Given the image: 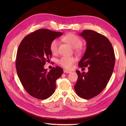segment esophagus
<instances>
[{
  "label": "esophagus",
  "mask_w": 126,
  "mask_h": 126,
  "mask_svg": "<svg viewBox=\"0 0 126 126\" xmlns=\"http://www.w3.org/2000/svg\"><path fill=\"white\" fill-rule=\"evenodd\" d=\"M72 72L67 71V70H64V73H71Z\"/></svg>",
  "instance_id": "esophagus-1"
}]
</instances>
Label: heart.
<instances>
[{"label":"heart","mask_w":126,"mask_h":126,"mask_svg":"<svg viewBox=\"0 0 126 126\" xmlns=\"http://www.w3.org/2000/svg\"><path fill=\"white\" fill-rule=\"evenodd\" d=\"M63 40L73 48H78L82 45V41L80 38L73 33H68L65 34L63 37ZM58 46V40L57 39L53 40L50 42L49 49L53 54H55L57 52ZM76 61L77 59L74 57H62L58 60V63L65 69H71Z\"/></svg>","instance_id":"b5f03b06"}]
</instances>
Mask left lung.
<instances>
[{
	"label": "left lung",
	"instance_id": "left-lung-1",
	"mask_svg": "<svg viewBox=\"0 0 126 126\" xmlns=\"http://www.w3.org/2000/svg\"><path fill=\"white\" fill-rule=\"evenodd\" d=\"M79 35L86 40L87 47L78 66L88 67V72L76 71L78 79L74 87L78 96L87 99L105 88L113 71L115 55L111 43L105 36L92 30H84Z\"/></svg>",
	"mask_w": 126,
	"mask_h": 126
}]
</instances>
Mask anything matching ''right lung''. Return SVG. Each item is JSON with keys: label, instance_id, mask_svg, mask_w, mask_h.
Instances as JSON below:
<instances>
[{"label": "right lung", "instance_id": "obj_1", "mask_svg": "<svg viewBox=\"0 0 126 126\" xmlns=\"http://www.w3.org/2000/svg\"><path fill=\"white\" fill-rule=\"evenodd\" d=\"M62 33L40 29L30 33L19 46L16 58V69L21 83L28 93L39 99H45L54 93L55 81L63 74L60 67L49 72L44 68L52 52L50 42Z\"/></svg>", "mask_w": 126, "mask_h": 126}]
</instances>
